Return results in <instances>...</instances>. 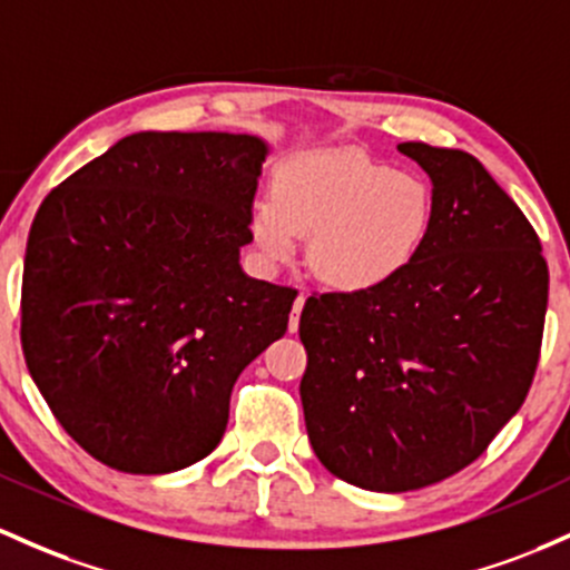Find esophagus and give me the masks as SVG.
Returning a JSON list of instances; mask_svg holds the SVG:
<instances>
[{"label":"esophagus","instance_id":"1","mask_svg":"<svg viewBox=\"0 0 570 570\" xmlns=\"http://www.w3.org/2000/svg\"><path fill=\"white\" fill-rule=\"evenodd\" d=\"M303 305H305V295H303V292H299V295L295 297V305H292V318H289V333H297V327H299V311H303Z\"/></svg>","mask_w":570,"mask_h":570}]
</instances>
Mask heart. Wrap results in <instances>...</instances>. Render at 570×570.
I'll return each instance as SVG.
<instances>
[{
  "label": "heart",
  "mask_w": 570,
  "mask_h": 570,
  "mask_svg": "<svg viewBox=\"0 0 570 570\" xmlns=\"http://www.w3.org/2000/svg\"><path fill=\"white\" fill-rule=\"evenodd\" d=\"M252 237L271 265H289L311 235L308 265L324 286L367 295L411 267L433 227V194L386 161L330 148L292 156L273 173L271 199L252 208Z\"/></svg>",
  "instance_id": "b5f03b06"
}]
</instances>
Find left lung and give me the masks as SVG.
Wrapping results in <instances>:
<instances>
[{
	"label": "left lung",
	"mask_w": 570,
	"mask_h": 570,
	"mask_svg": "<svg viewBox=\"0 0 570 570\" xmlns=\"http://www.w3.org/2000/svg\"><path fill=\"white\" fill-rule=\"evenodd\" d=\"M397 151L433 184L424 248L392 284L299 314L311 446L371 492L422 490L490 446L533 384L549 297L539 235L476 156Z\"/></svg>",
	"instance_id": "obj_1"
}]
</instances>
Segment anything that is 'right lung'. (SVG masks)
<instances>
[{
	"mask_svg": "<svg viewBox=\"0 0 570 570\" xmlns=\"http://www.w3.org/2000/svg\"><path fill=\"white\" fill-rule=\"evenodd\" d=\"M267 154L256 135L135 132L42 199L23 356L108 468L151 476L208 458L237 376L286 333L297 292L240 267Z\"/></svg>",
	"mask_w": 570,
	"mask_h": 570,
	"instance_id": "obj_1",
	"label": "right lung"
}]
</instances>
